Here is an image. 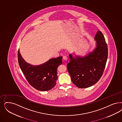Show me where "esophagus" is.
<instances>
[{
  "instance_id": "esophagus-1",
  "label": "esophagus",
  "mask_w": 122,
  "mask_h": 122,
  "mask_svg": "<svg viewBox=\"0 0 122 122\" xmlns=\"http://www.w3.org/2000/svg\"><path fill=\"white\" fill-rule=\"evenodd\" d=\"M63 59L65 60H67V58L66 56H65V55L63 56Z\"/></svg>"
}]
</instances>
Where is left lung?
I'll return each mask as SVG.
<instances>
[{"label": "left lung", "instance_id": "1", "mask_svg": "<svg viewBox=\"0 0 122 122\" xmlns=\"http://www.w3.org/2000/svg\"><path fill=\"white\" fill-rule=\"evenodd\" d=\"M96 48L87 56L73 58L70 54L67 69L73 83L80 88H87L96 84L102 76L108 58V47L101 31L95 37Z\"/></svg>", "mask_w": 122, "mask_h": 122}]
</instances>
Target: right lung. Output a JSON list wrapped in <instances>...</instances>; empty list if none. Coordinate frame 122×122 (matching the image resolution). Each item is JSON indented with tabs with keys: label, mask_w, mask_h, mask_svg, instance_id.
I'll return each mask as SVG.
<instances>
[{
	"label": "right lung",
	"mask_w": 122,
	"mask_h": 122,
	"mask_svg": "<svg viewBox=\"0 0 122 122\" xmlns=\"http://www.w3.org/2000/svg\"><path fill=\"white\" fill-rule=\"evenodd\" d=\"M17 57L21 71L29 83L34 88L47 91L55 87L58 79L57 68L62 63V56L51 59L38 66L27 63L22 58L19 50Z\"/></svg>",
	"instance_id": "obj_1"
}]
</instances>
